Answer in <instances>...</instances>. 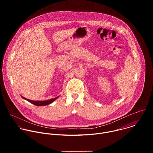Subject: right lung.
I'll return each mask as SVG.
<instances>
[{"label": "right lung", "instance_id": "obj_1", "mask_svg": "<svg viewBox=\"0 0 153 153\" xmlns=\"http://www.w3.org/2000/svg\"><path fill=\"white\" fill-rule=\"evenodd\" d=\"M22 98L25 99V100H27L29 102H30V103L36 105V106H45V105H49L51 103H52L53 102H54L55 100H56L58 98V97H57L56 98H54V99H49V100H45V101H34V100H29V99H26V98H25L24 97H22Z\"/></svg>", "mask_w": 153, "mask_h": 153}]
</instances>
